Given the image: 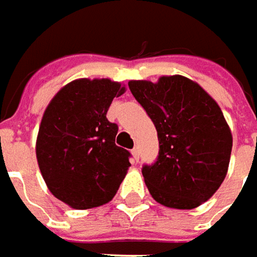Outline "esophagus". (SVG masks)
I'll use <instances>...</instances> for the list:
<instances>
[{"instance_id": "1", "label": "esophagus", "mask_w": 257, "mask_h": 257, "mask_svg": "<svg viewBox=\"0 0 257 257\" xmlns=\"http://www.w3.org/2000/svg\"><path fill=\"white\" fill-rule=\"evenodd\" d=\"M132 154H133L134 160L139 162V156H140V153H139V147H134L133 150H132Z\"/></svg>"}]
</instances>
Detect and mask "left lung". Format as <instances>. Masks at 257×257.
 I'll use <instances>...</instances> for the list:
<instances>
[{
    "instance_id": "obj_1",
    "label": "left lung",
    "mask_w": 257,
    "mask_h": 257,
    "mask_svg": "<svg viewBox=\"0 0 257 257\" xmlns=\"http://www.w3.org/2000/svg\"><path fill=\"white\" fill-rule=\"evenodd\" d=\"M128 87L160 144L157 162L142 170L152 197L172 209L199 207L220 187L230 162L232 132L219 104L183 75L132 80Z\"/></svg>"
}]
</instances>
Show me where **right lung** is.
Listing matches in <instances>:
<instances>
[{
  "instance_id": "right-lung-1",
  "label": "right lung",
  "mask_w": 257,
  "mask_h": 257,
  "mask_svg": "<svg viewBox=\"0 0 257 257\" xmlns=\"http://www.w3.org/2000/svg\"><path fill=\"white\" fill-rule=\"evenodd\" d=\"M125 85L110 78H78L47 105L35 143L48 190L75 210L108 203L127 174L130 153L115 146L117 124L105 117Z\"/></svg>"
}]
</instances>
